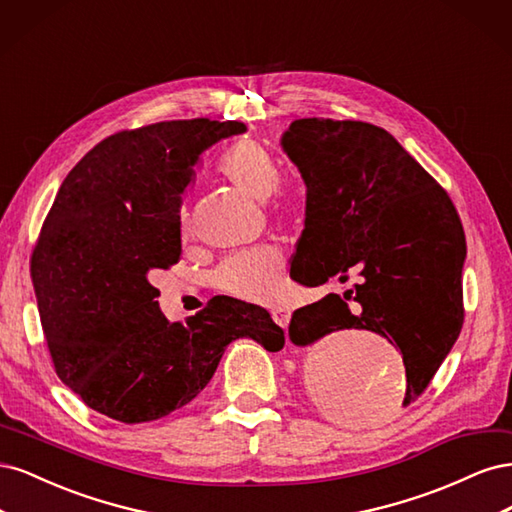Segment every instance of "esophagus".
Instances as JSON below:
<instances>
[{"instance_id":"obj_1","label":"esophagus","mask_w":512,"mask_h":512,"mask_svg":"<svg viewBox=\"0 0 512 512\" xmlns=\"http://www.w3.org/2000/svg\"><path fill=\"white\" fill-rule=\"evenodd\" d=\"M271 316H273L277 327H282V329L288 327V322H290V312H288V309H284V307H273V309H271Z\"/></svg>"}]
</instances>
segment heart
I'll return each mask as SVG.
<instances>
[{
  "label": "heart",
  "instance_id": "obj_1",
  "mask_svg": "<svg viewBox=\"0 0 512 512\" xmlns=\"http://www.w3.org/2000/svg\"><path fill=\"white\" fill-rule=\"evenodd\" d=\"M220 175L241 194L267 200L273 194L277 211L290 209V198L275 192L280 185V166L273 153L254 141L232 145L220 160ZM188 220H181V235L188 237ZM286 258L277 245H258L228 256L213 273V286L232 299L269 303L280 297Z\"/></svg>",
  "mask_w": 512,
  "mask_h": 512
}]
</instances>
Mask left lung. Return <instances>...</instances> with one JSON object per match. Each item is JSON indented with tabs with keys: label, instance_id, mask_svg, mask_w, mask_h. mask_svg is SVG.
<instances>
[{
	"label": "left lung",
	"instance_id": "left-lung-1",
	"mask_svg": "<svg viewBox=\"0 0 512 512\" xmlns=\"http://www.w3.org/2000/svg\"><path fill=\"white\" fill-rule=\"evenodd\" d=\"M282 149L305 181V228L290 277L303 286L346 284L344 294L292 314V344L339 329L374 331L401 350L404 406L421 395L463 324L466 235L453 200L395 138L365 121L297 119ZM374 418L365 399L346 406Z\"/></svg>",
	"mask_w": 512,
	"mask_h": 512
}]
</instances>
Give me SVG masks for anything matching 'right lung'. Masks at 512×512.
Here are the masks:
<instances>
[{
  "label": "right lung",
  "mask_w": 512,
  "mask_h": 512,
  "mask_svg": "<svg viewBox=\"0 0 512 512\" xmlns=\"http://www.w3.org/2000/svg\"><path fill=\"white\" fill-rule=\"evenodd\" d=\"M239 121H160L104 138L53 200L32 254L42 331L59 380L119 423L190 404L230 342L284 348L267 309L215 297L185 322L160 312L149 275L181 256V194L200 153Z\"/></svg>",
  "instance_id": "obj_1"
}]
</instances>
